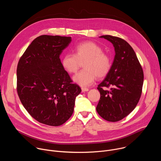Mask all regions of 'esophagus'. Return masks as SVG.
Returning a JSON list of instances; mask_svg holds the SVG:
<instances>
[{"label":"esophagus","instance_id":"34e87169","mask_svg":"<svg viewBox=\"0 0 161 161\" xmlns=\"http://www.w3.org/2000/svg\"><path fill=\"white\" fill-rule=\"evenodd\" d=\"M89 90H88V88H81V91H82V92H87V91H88Z\"/></svg>","mask_w":161,"mask_h":161}]
</instances>
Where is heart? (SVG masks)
Returning <instances> with one entry per match:
<instances>
[{"mask_svg": "<svg viewBox=\"0 0 161 161\" xmlns=\"http://www.w3.org/2000/svg\"><path fill=\"white\" fill-rule=\"evenodd\" d=\"M83 70L73 77V80L78 85L85 87L92 84L97 76L103 78L108 75L111 67L110 58L103 53V49L94 42H84L75 48V54H65L61 64L64 69L69 73L77 71L80 61L85 60Z\"/></svg>", "mask_w": 161, "mask_h": 161, "instance_id": "1", "label": "heart"}]
</instances>
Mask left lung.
Segmentation results:
<instances>
[{
	"label": "left lung",
	"mask_w": 161,
	"mask_h": 161,
	"mask_svg": "<svg viewBox=\"0 0 161 161\" xmlns=\"http://www.w3.org/2000/svg\"><path fill=\"white\" fill-rule=\"evenodd\" d=\"M111 42L115 55L104 80L98 85L101 97L96 107L99 115L109 122H117L133 111L138 103L143 84V71L136 53L125 40L102 36ZM103 87H110L103 90Z\"/></svg>",
	"instance_id": "8db88e82"
}]
</instances>
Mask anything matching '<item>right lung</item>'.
I'll list each match as a JSON object with an SVG mask.
<instances>
[{
    "label": "right lung",
    "mask_w": 161,
    "mask_h": 161,
    "mask_svg": "<svg viewBox=\"0 0 161 161\" xmlns=\"http://www.w3.org/2000/svg\"><path fill=\"white\" fill-rule=\"evenodd\" d=\"M71 37L42 35L20 58L17 67V92L31 115L40 123L59 126L74 111L81 88L63 68L60 55Z\"/></svg>",
    "instance_id": "add662e5"
}]
</instances>
